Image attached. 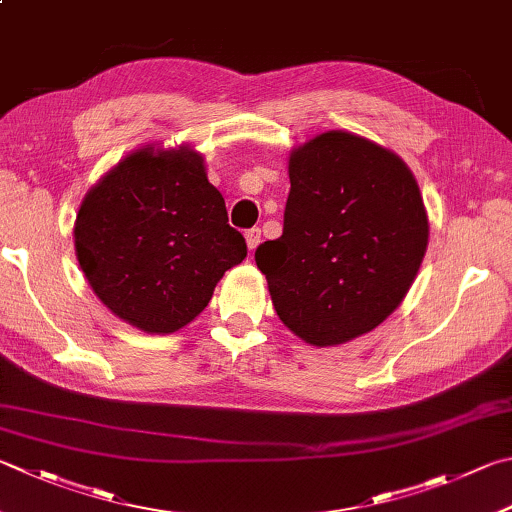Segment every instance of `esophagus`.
I'll return each mask as SVG.
<instances>
[{
    "label": "esophagus",
    "mask_w": 512,
    "mask_h": 512,
    "mask_svg": "<svg viewBox=\"0 0 512 512\" xmlns=\"http://www.w3.org/2000/svg\"><path fill=\"white\" fill-rule=\"evenodd\" d=\"M259 241H262V230L259 228H250L246 232V244H248V250H255L259 246Z\"/></svg>",
    "instance_id": "34e87169"
}]
</instances>
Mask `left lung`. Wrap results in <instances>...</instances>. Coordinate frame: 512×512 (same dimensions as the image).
I'll list each match as a JSON object with an SVG mask.
<instances>
[{"label": "left lung", "mask_w": 512, "mask_h": 512, "mask_svg": "<svg viewBox=\"0 0 512 512\" xmlns=\"http://www.w3.org/2000/svg\"><path fill=\"white\" fill-rule=\"evenodd\" d=\"M284 232L255 250L284 327L313 347L376 329L414 284L430 237L421 190L396 152L331 129L288 156Z\"/></svg>", "instance_id": "8db88e82"}]
</instances>
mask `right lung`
Wrapping results in <instances>:
<instances>
[{
    "instance_id": "obj_1",
    "label": "right lung",
    "mask_w": 512,
    "mask_h": 512,
    "mask_svg": "<svg viewBox=\"0 0 512 512\" xmlns=\"http://www.w3.org/2000/svg\"><path fill=\"white\" fill-rule=\"evenodd\" d=\"M76 257L107 309L145 333H174L206 309L246 241L190 145H143L80 203Z\"/></svg>"
}]
</instances>
